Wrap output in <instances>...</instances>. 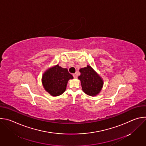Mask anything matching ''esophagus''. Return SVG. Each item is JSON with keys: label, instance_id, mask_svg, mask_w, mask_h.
<instances>
[{"label": "esophagus", "instance_id": "obj_1", "mask_svg": "<svg viewBox=\"0 0 146 146\" xmlns=\"http://www.w3.org/2000/svg\"><path fill=\"white\" fill-rule=\"evenodd\" d=\"M73 77L74 78H77V75L76 74H73Z\"/></svg>", "mask_w": 146, "mask_h": 146}]
</instances>
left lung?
<instances>
[{
  "label": "left lung",
  "mask_w": 146,
  "mask_h": 146,
  "mask_svg": "<svg viewBox=\"0 0 146 146\" xmlns=\"http://www.w3.org/2000/svg\"><path fill=\"white\" fill-rule=\"evenodd\" d=\"M80 75L78 78L81 81L82 91L90 96H95L99 93L103 82L100 77L89 65L80 69Z\"/></svg>",
  "instance_id": "obj_1"
}]
</instances>
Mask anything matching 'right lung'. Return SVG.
Wrapping results in <instances>:
<instances>
[{"mask_svg": "<svg viewBox=\"0 0 146 146\" xmlns=\"http://www.w3.org/2000/svg\"><path fill=\"white\" fill-rule=\"evenodd\" d=\"M73 78V76L67 69L62 68L57 65L44 73L42 83L47 92L52 96H56L65 92L68 81Z\"/></svg>", "mask_w": 146, "mask_h": 146, "instance_id": "right-lung-1", "label": "right lung"}]
</instances>
